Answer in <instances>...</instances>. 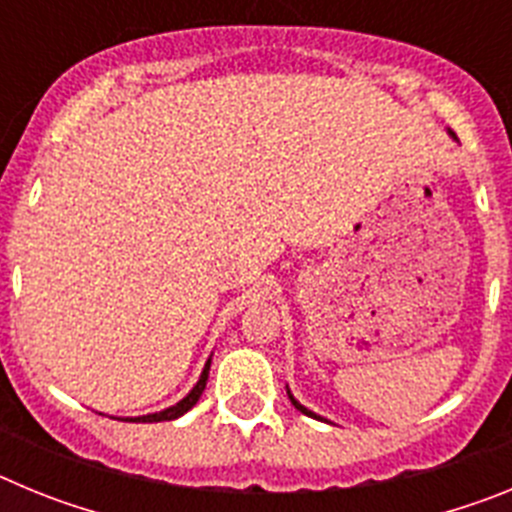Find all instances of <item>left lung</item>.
<instances>
[{
    "label": "left lung",
    "instance_id": "1",
    "mask_svg": "<svg viewBox=\"0 0 512 512\" xmlns=\"http://www.w3.org/2000/svg\"><path fill=\"white\" fill-rule=\"evenodd\" d=\"M449 135H451V138H454V140H456V135H454V133H451V130H449ZM287 395H289V400H292V405H295V408H297V410H300V413L310 415V418H318V420H325V418H323V415H318V413H312V410H307V408H305V405H302V402H300V400H297V397H295V395H292V392H289V384H287ZM325 423H328V420H325Z\"/></svg>",
    "mask_w": 512,
    "mask_h": 512
}]
</instances>
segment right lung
Instances as JSON below:
<instances>
[{"instance_id":"add662e5","label":"right lung","mask_w":512,"mask_h":512,"mask_svg":"<svg viewBox=\"0 0 512 512\" xmlns=\"http://www.w3.org/2000/svg\"><path fill=\"white\" fill-rule=\"evenodd\" d=\"M210 364H212V356L205 361V369H202V374H200V379H197V384H194L192 390L187 392V397H182V400L176 402V405H171V408H164V410H158V413L138 415V418H117V420H125V423H161V420L182 418V415L187 413V410H192L194 405H197V400H200L202 392H205L207 377H210Z\"/></svg>"}]
</instances>
